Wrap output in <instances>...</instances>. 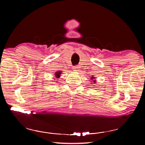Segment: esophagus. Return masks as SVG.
<instances>
[{"label":"esophagus","instance_id":"34e87169","mask_svg":"<svg viewBox=\"0 0 145 145\" xmlns=\"http://www.w3.org/2000/svg\"><path fill=\"white\" fill-rule=\"evenodd\" d=\"M80 66H78V65H76V66H74V67H73V70H75V71H78V70L80 69Z\"/></svg>","mask_w":145,"mask_h":145}]
</instances>
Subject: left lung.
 <instances>
[{
	"label": "left lung",
	"instance_id": "obj_1",
	"mask_svg": "<svg viewBox=\"0 0 145 145\" xmlns=\"http://www.w3.org/2000/svg\"><path fill=\"white\" fill-rule=\"evenodd\" d=\"M93 78V77H92V78Z\"/></svg>",
	"mask_w": 145,
	"mask_h": 145
}]
</instances>
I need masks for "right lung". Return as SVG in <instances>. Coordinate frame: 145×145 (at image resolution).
I'll use <instances>...</instances> for the list:
<instances>
[{
	"label": "right lung",
	"instance_id": "obj_1",
	"mask_svg": "<svg viewBox=\"0 0 145 145\" xmlns=\"http://www.w3.org/2000/svg\"><path fill=\"white\" fill-rule=\"evenodd\" d=\"M60 75H61V72H60V71H59L58 72H56V77H57V78L59 77H60Z\"/></svg>",
	"mask_w": 145,
	"mask_h": 145
}]
</instances>
